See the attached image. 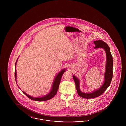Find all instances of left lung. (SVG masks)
I'll list each match as a JSON object with an SVG mask.
<instances>
[{
    "instance_id": "8db88e82",
    "label": "left lung",
    "mask_w": 126,
    "mask_h": 126,
    "mask_svg": "<svg viewBox=\"0 0 126 126\" xmlns=\"http://www.w3.org/2000/svg\"><path fill=\"white\" fill-rule=\"evenodd\" d=\"M94 43L96 45V46L94 47L95 49L98 48H102L105 50L106 52V65L105 67V72L104 74V81L103 84L99 89L95 90L90 93H85L82 92L80 90L79 80L78 78L73 75V78L76 84L77 91L78 95L81 97L85 99L94 98L100 96L107 89L110 85L113 76V58L108 44L102 40L94 41Z\"/></svg>"
}]
</instances>
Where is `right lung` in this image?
I'll return each mask as SVG.
<instances>
[{
    "instance_id": "add662e5",
    "label": "right lung",
    "mask_w": 126,
    "mask_h": 126,
    "mask_svg": "<svg viewBox=\"0 0 126 126\" xmlns=\"http://www.w3.org/2000/svg\"><path fill=\"white\" fill-rule=\"evenodd\" d=\"M18 60V59H17V60L16 61V62L15 63V80H16V82L17 83V81H16V63ZM66 69H62L61 71H60L59 72L57 75L56 76L55 79H54V82L53 83V84L52 85V88L51 91H50V92L48 94L45 95V96H43L42 97H33L32 96H31L27 94H26L24 91H22V92L24 94L28 97L29 99L32 100H34L35 101H38V102H41V101H47L48 100L51 98H52L54 97L56 94H57V92L59 88V84H60V80L61 78H62V76L63 75V74H64V73L66 71ZM19 87V86H18ZM20 89H21L20 88V87H19Z\"/></svg>"
}]
</instances>
